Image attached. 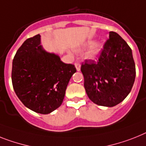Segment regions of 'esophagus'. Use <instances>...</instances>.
Here are the masks:
<instances>
[{
  "label": "esophagus",
  "instance_id": "34e87169",
  "mask_svg": "<svg viewBox=\"0 0 146 146\" xmlns=\"http://www.w3.org/2000/svg\"><path fill=\"white\" fill-rule=\"evenodd\" d=\"M75 66H76V70L77 71H79L81 70V65L79 63H76L75 64Z\"/></svg>",
  "mask_w": 146,
  "mask_h": 146
}]
</instances>
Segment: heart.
I'll list each match as a JSON object with an SVG mask.
<instances>
[{"mask_svg":"<svg viewBox=\"0 0 146 146\" xmlns=\"http://www.w3.org/2000/svg\"><path fill=\"white\" fill-rule=\"evenodd\" d=\"M90 46V50L87 52L86 57L88 59L96 60L99 56L101 55L102 50H103V44L102 43L98 41V42L93 43L91 41H88L83 44V47Z\"/></svg>","mask_w":146,"mask_h":146,"instance_id":"heart-1","label":"heart"}]
</instances>
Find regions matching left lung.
Masks as SVG:
<instances>
[{"instance_id": "left-lung-1", "label": "left lung", "mask_w": 146, "mask_h": 146, "mask_svg": "<svg viewBox=\"0 0 146 146\" xmlns=\"http://www.w3.org/2000/svg\"><path fill=\"white\" fill-rule=\"evenodd\" d=\"M81 71L89 99L98 105L113 107L125 99L134 83L131 49L120 35L110 32L99 62L85 60Z\"/></svg>"}]
</instances>
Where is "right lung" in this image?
Segmentation results:
<instances>
[{
    "mask_svg": "<svg viewBox=\"0 0 146 146\" xmlns=\"http://www.w3.org/2000/svg\"><path fill=\"white\" fill-rule=\"evenodd\" d=\"M41 35L27 39L13 61L12 82L18 99L27 108L48 114L62 104L75 66L61 61L41 44Z\"/></svg>",
    "mask_w": 146,
    "mask_h": 146,
    "instance_id": "obj_1",
    "label": "right lung"
}]
</instances>
